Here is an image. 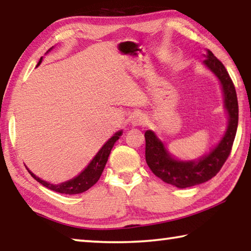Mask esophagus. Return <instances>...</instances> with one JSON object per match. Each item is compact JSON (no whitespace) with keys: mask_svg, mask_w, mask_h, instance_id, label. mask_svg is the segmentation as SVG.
Instances as JSON below:
<instances>
[{"mask_svg":"<svg viewBox=\"0 0 251 251\" xmlns=\"http://www.w3.org/2000/svg\"><path fill=\"white\" fill-rule=\"evenodd\" d=\"M131 124L134 126H144L147 124V117L143 114H138V115H135L131 120Z\"/></svg>","mask_w":251,"mask_h":251,"instance_id":"esophagus-1","label":"esophagus"}]
</instances>
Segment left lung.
Here are the masks:
<instances>
[{
    "label": "left lung",
    "instance_id": "8db88e82",
    "mask_svg": "<svg viewBox=\"0 0 251 251\" xmlns=\"http://www.w3.org/2000/svg\"><path fill=\"white\" fill-rule=\"evenodd\" d=\"M202 65L219 80L224 96V108L227 113L228 124L223 137L212 150L197 159H178L157 137L155 131H145V156L151 171L161 180L177 188H187L206 182L223 167L230 154L238 126V100L233 83L223 63L206 50Z\"/></svg>",
    "mask_w": 251,
    "mask_h": 251
}]
</instances>
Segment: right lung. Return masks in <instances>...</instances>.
<instances>
[{"instance_id":"1","label":"right lung","mask_w":251,"mask_h":251,"mask_svg":"<svg viewBox=\"0 0 251 251\" xmlns=\"http://www.w3.org/2000/svg\"><path fill=\"white\" fill-rule=\"evenodd\" d=\"M52 49L53 48H50L48 52H46V54H48ZM42 61H43V57H41L36 67L41 64ZM122 135H123V130L116 131V133L114 134L103 146H101L100 150L97 151V154L94 156V158L90 161V164H88L77 176H75L74 178H72V179L66 180L64 182H59V184H50V182L45 181L43 179H41L40 177H37L36 175H34V174L29 171L27 167L26 169L28 171V173L31 174V176L34 178V179L39 181L40 184H42L43 186H45L46 188L54 190V192L59 193V194H66V195H76V194L84 193L99 181L101 173H103L105 168V165L107 163L110 151H112V148L114 147V144L120 139Z\"/></svg>"}]
</instances>
